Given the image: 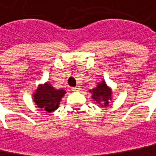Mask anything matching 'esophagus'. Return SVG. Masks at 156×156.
<instances>
[{
  "label": "esophagus",
  "instance_id": "34e87169",
  "mask_svg": "<svg viewBox=\"0 0 156 156\" xmlns=\"http://www.w3.org/2000/svg\"><path fill=\"white\" fill-rule=\"evenodd\" d=\"M71 90H72V91H79V90H80V86H75V87H72V88H71Z\"/></svg>",
  "mask_w": 156,
  "mask_h": 156
}]
</instances>
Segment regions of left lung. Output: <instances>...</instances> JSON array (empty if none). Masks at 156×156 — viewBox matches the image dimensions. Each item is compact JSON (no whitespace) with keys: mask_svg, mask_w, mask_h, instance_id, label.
Wrapping results in <instances>:
<instances>
[{"mask_svg":"<svg viewBox=\"0 0 156 156\" xmlns=\"http://www.w3.org/2000/svg\"><path fill=\"white\" fill-rule=\"evenodd\" d=\"M92 93L91 97L93 98L94 100H96L98 103H102L104 105H101L102 106H105L109 103L108 100L111 99V96H112V91L111 90L106 86L105 81H102L100 84H98V86L94 89H92L91 91ZM104 103H103V102Z\"/></svg>","mask_w":156,"mask_h":156,"instance_id":"1","label":"left lung"}]
</instances>
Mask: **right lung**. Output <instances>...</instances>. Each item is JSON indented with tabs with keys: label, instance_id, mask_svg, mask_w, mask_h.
<instances>
[{
	"label": "right lung",
	"instance_id": "right-lung-1",
	"mask_svg": "<svg viewBox=\"0 0 156 156\" xmlns=\"http://www.w3.org/2000/svg\"><path fill=\"white\" fill-rule=\"evenodd\" d=\"M65 94L64 90H56L50 84L40 85L34 94V101L39 108L48 112L58 109L59 102Z\"/></svg>",
	"mask_w": 156,
	"mask_h": 156
}]
</instances>
